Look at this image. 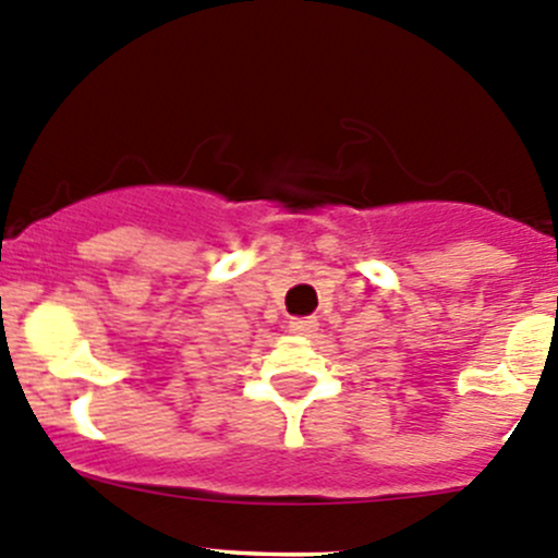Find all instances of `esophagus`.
I'll use <instances>...</instances> for the list:
<instances>
[{
    "mask_svg": "<svg viewBox=\"0 0 558 558\" xmlns=\"http://www.w3.org/2000/svg\"><path fill=\"white\" fill-rule=\"evenodd\" d=\"M314 330H317V319H314V317L290 322V332H298V336H312Z\"/></svg>",
    "mask_w": 558,
    "mask_h": 558,
    "instance_id": "34e87169",
    "label": "esophagus"
}]
</instances>
